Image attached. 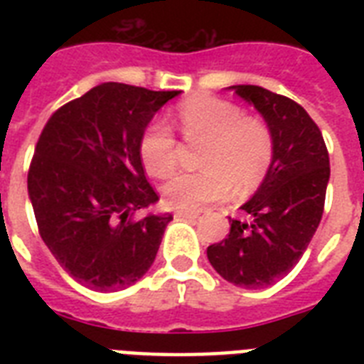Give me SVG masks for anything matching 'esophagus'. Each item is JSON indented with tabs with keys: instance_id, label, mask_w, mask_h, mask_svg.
I'll return each instance as SVG.
<instances>
[{
	"instance_id": "esophagus-1",
	"label": "esophagus",
	"mask_w": 364,
	"mask_h": 364,
	"mask_svg": "<svg viewBox=\"0 0 364 364\" xmlns=\"http://www.w3.org/2000/svg\"><path fill=\"white\" fill-rule=\"evenodd\" d=\"M173 215L177 219H196L200 215V211H194V210H177Z\"/></svg>"
}]
</instances>
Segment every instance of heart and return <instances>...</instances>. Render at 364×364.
<instances>
[{"label":"heart","mask_w":364,"mask_h":364,"mask_svg":"<svg viewBox=\"0 0 364 364\" xmlns=\"http://www.w3.org/2000/svg\"><path fill=\"white\" fill-rule=\"evenodd\" d=\"M188 141L205 143L200 173H179L166 183L164 198L177 210H198L227 198L230 191L249 193L264 179L274 156L270 128L245 117L242 107L219 98H193L179 107ZM139 156L151 176L164 179L177 168V141L171 126L154 119L143 130Z\"/></svg>","instance_id":"obj_1"}]
</instances>
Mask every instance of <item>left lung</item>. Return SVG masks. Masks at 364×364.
Wrapping results in <instances>:
<instances>
[{
	"label": "left lung",
	"mask_w": 364,
	"mask_h": 364,
	"mask_svg": "<svg viewBox=\"0 0 364 364\" xmlns=\"http://www.w3.org/2000/svg\"><path fill=\"white\" fill-rule=\"evenodd\" d=\"M253 105L270 128L274 156L257 193L240 208L223 242L208 247L211 266L243 289L268 287L287 276L316 234L331 166L321 130L302 105L255 85L228 87Z\"/></svg>",
	"instance_id": "8db88e82"
}]
</instances>
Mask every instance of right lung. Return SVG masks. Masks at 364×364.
Here are the masks:
<instances>
[{"label": "right lung", "instance_id": "1", "mask_svg": "<svg viewBox=\"0 0 364 364\" xmlns=\"http://www.w3.org/2000/svg\"><path fill=\"white\" fill-rule=\"evenodd\" d=\"M179 94L104 82L60 107L43 128L28 173L31 208L45 245L85 287L121 291L154 262L173 217L149 211L130 219L159 202L139 139Z\"/></svg>", "mask_w": 364, "mask_h": 364}]
</instances>
